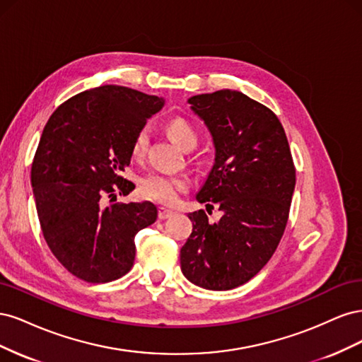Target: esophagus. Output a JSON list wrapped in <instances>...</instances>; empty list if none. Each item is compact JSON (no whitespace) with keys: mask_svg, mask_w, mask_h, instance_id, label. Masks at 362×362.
Instances as JSON below:
<instances>
[{"mask_svg":"<svg viewBox=\"0 0 362 362\" xmlns=\"http://www.w3.org/2000/svg\"><path fill=\"white\" fill-rule=\"evenodd\" d=\"M172 216H173L172 210H168V208H164V206L158 208V218H161V221H164V218H169Z\"/></svg>","mask_w":362,"mask_h":362,"instance_id":"esophagus-1","label":"esophagus"}]
</instances>
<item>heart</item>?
Instances as JSON below:
<instances>
[{
    "label": "heart",
    "instance_id": "obj_1",
    "mask_svg": "<svg viewBox=\"0 0 362 362\" xmlns=\"http://www.w3.org/2000/svg\"><path fill=\"white\" fill-rule=\"evenodd\" d=\"M166 133L169 137L184 151H192L198 145V133L194 128L181 117H175L169 120L166 125ZM149 141L148 129H140L136 134L133 145H131V156L134 158H141L145 156ZM189 187V180L180 175H168L160 172H151L145 177H141L139 182V193L146 199L170 204L180 192Z\"/></svg>",
    "mask_w": 362,
    "mask_h": 362
}]
</instances>
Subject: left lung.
I'll use <instances>...</instances> for the list:
<instances>
[{
    "instance_id": "1",
    "label": "left lung",
    "mask_w": 362,
    "mask_h": 362,
    "mask_svg": "<svg viewBox=\"0 0 362 362\" xmlns=\"http://www.w3.org/2000/svg\"><path fill=\"white\" fill-rule=\"evenodd\" d=\"M214 145V163L196 194L223 214L208 223L189 214L193 231L181 247V272L194 286L231 290L254 278L276 250L288 221L296 170L279 119L242 92L189 98ZM213 206V205H211Z\"/></svg>"
}]
</instances>
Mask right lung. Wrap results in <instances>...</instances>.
<instances>
[{"label": "right lung", "instance_id": "right-lung-1", "mask_svg": "<svg viewBox=\"0 0 362 362\" xmlns=\"http://www.w3.org/2000/svg\"><path fill=\"white\" fill-rule=\"evenodd\" d=\"M163 105L160 96L107 84L72 96L43 128L31 166L33 194L51 252L76 278L124 276L134 262L136 234L157 221L149 201L104 199L134 190L120 173L129 166L136 134Z\"/></svg>", "mask_w": 362, "mask_h": 362}]
</instances>
